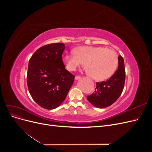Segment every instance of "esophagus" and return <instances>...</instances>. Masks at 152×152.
Masks as SVG:
<instances>
[{"label": "esophagus", "instance_id": "obj_1", "mask_svg": "<svg viewBox=\"0 0 152 152\" xmlns=\"http://www.w3.org/2000/svg\"><path fill=\"white\" fill-rule=\"evenodd\" d=\"M80 78H81V77H80V76H75V79L76 80H77L80 79Z\"/></svg>", "mask_w": 152, "mask_h": 152}]
</instances>
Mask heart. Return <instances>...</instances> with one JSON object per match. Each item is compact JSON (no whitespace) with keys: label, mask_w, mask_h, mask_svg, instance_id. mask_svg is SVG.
<instances>
[{"label":"heart","mask_w":152,"mask_h":152,"mask_svg":"<svg viewBox=\"0 0 152 152\" xmlns=\"http://www.w3.org/2000/svg\"><path fill=\"white\" fill-rule=\"evenodd\" d=\"M67 70L74 71L84 65L89 73L96 80H104L111 77L118 66V57L112 49L102 47L83 46L75 53H66L63 56Z\"/></svg>","instance_id":"obj_1"}]
</instances>
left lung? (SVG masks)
Wrapping results in <instances>:
<instances>
[{"label":"left lung","mask_w":152,"mask_h":152,"mask_svg":"<svg viewBox=\"0 0 152 152\" xmlns=\"http://www.w3.org/2000/svg\"><path fill=\"white\" fill-rule=\"evenodd\" d=\"M118 69L106 81L97 82L95 91L87 96L90 103L95 107L102 108L112 104L120 97L124 89L126 79L124 61L121 56L118 57Z\"/></svg>","instance_id":"obj_1"}]
</instances>
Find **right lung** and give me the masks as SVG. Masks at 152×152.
<instances>
[{"instance_id": "right-lung-1", "label": "right lung", "mask_w": 152, "mask_h": 152, "mask_svg": "<svg viewBox=\"0 0 152 152\" xmlns=\"http://www.w3.org/2000/svg\"><path fill=\"white\" fill-rule=\"evenodd\" d=\"M65 44L54 43L38 49L30 59L27 86L31 98L41 107L53 110L65 99L75 76L65 68Z\"/></svg>"}]
</instances>
